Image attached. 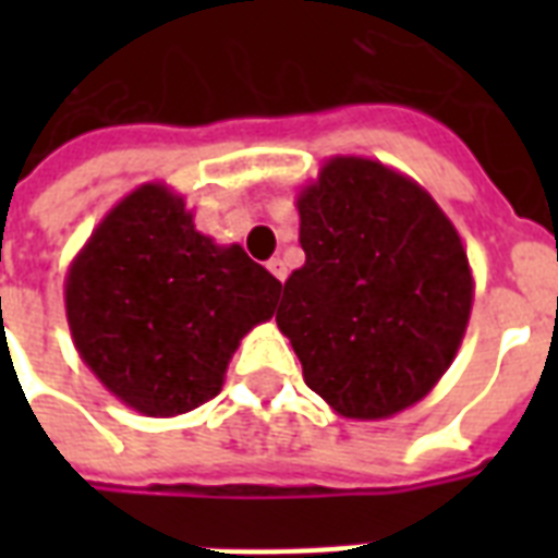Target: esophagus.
<instances>
[{"label":"esophagus","instance_id":"obj_1","mask_svg":"<svg viewBox=\"0 0 558 558\" xmlns=\"http://www.w3.org/2000/svg\"><path fill=\"white\" fill-rule=\"evenodd\" d=\"M266 269H269L271 275H275V278L280 280V283H283V280H287V263L280 260V257H271V260L266 263Z\"/></svg>","mask_w":558,"mask_h":558}]
</instances>
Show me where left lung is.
Segmentation results:
<instances>
[{"label":"left lung","instance_id":"8db88e82","mask_svg":"<svg viewBox=\"0 0 558 558\" xmlns=\"http://www.w3.org/2000/svg\"><path fill=\"white\" fill-rule=\"evenodd\" d=\"M298 214L306 263L283 283L275 318L304 381L356 420L420 402L472 310L454 226L423 187L367 159H332Z\"/></svg>","mask_w":558,"mask_h":558}]
</instances>
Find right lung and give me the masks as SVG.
Returning <instances> with one entry per match:
<instances>
[{"label":"right lung","mask_w":558,"mask_h":558,"mask_svg":"<svg viewBox=\"0 0 558 558\" xmlns=\"http://www.w3.org/2000/svg\"><path fill=\"white\" fill-rule=\"evenodd\" d=\"M280 280L240 245L219 248L161 185L130 193L72 263L65 313L83 362L150 416L222 388L228 359L275 313Z\"/></svg>","instance_id":"add662e5"}]
</instances>
